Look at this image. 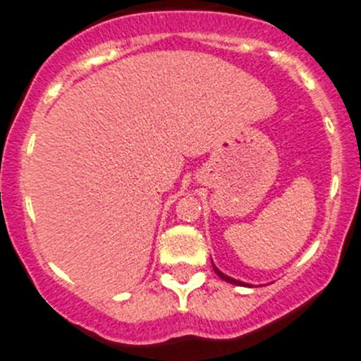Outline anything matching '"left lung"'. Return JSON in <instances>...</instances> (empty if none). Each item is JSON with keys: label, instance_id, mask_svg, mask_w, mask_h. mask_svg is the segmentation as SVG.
Masks as SVG:
<instances>
[{"label": "left lung", "instance_id": "1", "mask_svg": "<svg viewBox=\"0 0 361 361\" xmlns=\"http://www.w3.org/2000/svg\"><path fill=\"white\" fill-rule=\"evenodd\" d=\"M213 269H214V272H216V274L220 276L221 279H225V281H227V283H232V285H243V283H241V281H238V279H232V278H228V276H225L224 272H220V271H218L216 267H213Z\"/></svg>", "mask_w": 361, "mask_h": 361}]
</instances>
